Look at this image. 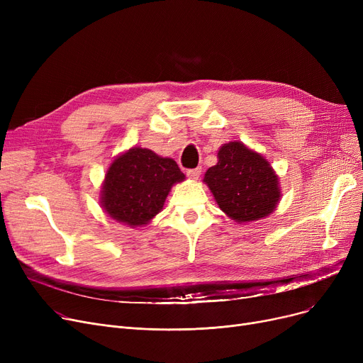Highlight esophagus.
<instances>
[{
	"label": "esophagus",
	"mask_w": 363,
	"mask_h": 363,
	"mask_svg": "<svg viewBox=\"0 0 363 363\" xmlns=\"http://www.w3.org/2000/svg\"><path fill=\"white\" fill-rule=\"evenodd\" d=\"M201 175V167H196V169H188L186 170V177L191 179H199Z\"/></svg>",
	"instance_id": "34e87169"
}]
</instances>
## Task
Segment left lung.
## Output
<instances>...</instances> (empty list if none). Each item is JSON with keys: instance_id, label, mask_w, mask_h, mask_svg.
<instances>
[{"instance_id": "obj_1", "label": "left lung", "mask_w": 363, "mask_h": 363, "mask_svg": "<svg viewBox=\"0 0 363 363\" xmlns=\"http://www.w3.org/2000/svg\"><path fill=\"white\" fill-rule=\"evenodd\" d=\"M218 157V164L207 169L204 182L220 211L235 222L257 220L272 213L279 188L271 164L238 141L220 147Z\"/></svg>"}]
</instances>
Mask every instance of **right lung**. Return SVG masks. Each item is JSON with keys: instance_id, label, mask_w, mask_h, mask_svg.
<instances>
[{"instance_id": "obj_1", "label": "right lung", "mask_w": 363, "mask_h": 363, "mask_svg": "<svg viewBox=\"0 0 363 363\" xmlns=\"http://www.w3.org/2000/svg\"><path fill=\"white\" fill-rule=\"evenodd\" d=\"M184 178L175 160L147 148H130L108 167L101 203L113 219L129 226L145 225L162 211L172 185Z\"/></svg>"}]
</instances>
